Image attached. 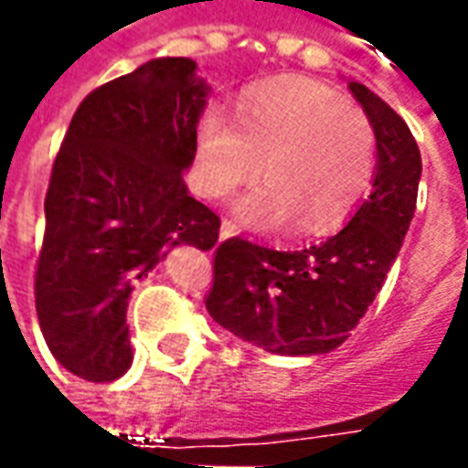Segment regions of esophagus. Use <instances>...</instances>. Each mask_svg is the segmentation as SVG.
I'll return each mask as SVG.
<instances>
[{
    "mask_svg": "<svg viewBox=\"0 0 468 468\" xmlns=\"http://www.w3.org/2000/svg\"><path fill=\"white\" fill-rule=\"evenodd\" d=\"M233 235H235V223L223 220V223H220V240H228V238H233Z\"/></svg>",
    "mask_w": 468,
    "mask_h": 468,
    "instance_id": "esophagus-1",
    "label": "esophagus"
}]
</instances>
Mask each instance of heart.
<instances>
[{
	"label": "heart",
	"instance_id": "b5f03b06",
	"mask_svg": "<svg viewBox=\"0 0 468 468\" xmlns=\"http://www.w3.org/2000/svg\"><path fill=\"white\" fill-rule=\"evenodd\" d=\"M268 180L235 203V218L255 230H335L368 195L376 134L368 117L331 87L293 77L255 87L235 107L205 112L195 140V187L228 197Z\"/></svg>",
	"mask_w": 468,
	"mask_h": 468
}]
</instances>
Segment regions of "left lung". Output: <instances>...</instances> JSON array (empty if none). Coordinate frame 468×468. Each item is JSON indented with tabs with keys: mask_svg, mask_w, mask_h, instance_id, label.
<instances>
[{
	"mask_svg": "<svg viewBox=\"0 0 468 468\" xmlns=\"http://www.w3.org/2000/svg\"><path fill=\"white\" fill-rule=\"evenodd\" d=\"M376 134L371 193L328 240L273 250L230 238L215 250L207 314L278 356H321L358 325L401 250L416 210L421 153L409 124L361 82H348Z\"/></svg>",
	"mask_w": 468,
	"mask_h": 468,
	"instance_id": "left-lung-1",
	"label": "left lung"
}]
</instances>
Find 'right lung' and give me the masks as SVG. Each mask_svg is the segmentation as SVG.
<instances>
[{"label":"right lung","mask_w":468,"mask_h":468,"mask_svg":"<svg viewBox=\"0 0 468 468\" xmlns=\"http://www.w3.org/2000/svg\"><path fill=\"white\" fill-rule=\"evenodd\" d=\"M210 87L187 57H157L82 100L45 197L35 301L49 351L85 381L133 366V283L175 245L210 250L220 218L187 193Z\"/></svg>","instance_id":"1"}]
</instances>
